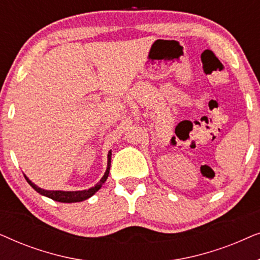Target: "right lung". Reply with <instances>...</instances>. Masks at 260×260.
I'll return each mask as SVG.
<instances>
[{"mask_svg": "<svg viewBox=\"0 0 260 260\" xmlns=\"http://www.w3.org/2000/svg\"><path fill=\"white\" fill-rule=\"evenodd\" d=\"M110 166H111V151H109V154H108V169H106L104 176L102 177V180L99 181V182L95 184L94 187H92V188H90V189H87V190H78V191L45 190V189H41V188H39L38 186H35V184L31 182L30 180H28L27 176H24V177H26L27 182L29 183L30 186L33 187L34 189L38 191V193H40L41 195H45V197H47V198H51L52 200H54V201L67 202V204H70V202H79V201L86 200V199L92 197V195H93L98 189H101L102 184L105 182L106 179H108V176H109Z\"/></svg>", "mask_w": 260, "mask_h": 260, "instance_id": "1", "label": "right lung"}]
</instances>
